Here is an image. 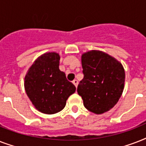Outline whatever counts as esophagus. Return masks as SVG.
Masks as SVG:
<instances>
[{
    "label": "esophagus",
    "instance_id": "esophagus-1",
    "mask_svg": "<svg viewBox=\"0 0 146 146\" xmlns=\"http://www.w3.org/2000/svg\"><path fill=\"white\" fill-rule=\"evenodd\" d=\"M73 83L74 85H75L76 87H77V86H78V80H74L73 81Z\"/></svg>",
    "mask_w": 146,
    "mask_h": 146
}]
</instances>
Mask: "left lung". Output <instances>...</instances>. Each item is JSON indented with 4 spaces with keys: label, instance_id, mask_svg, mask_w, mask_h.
<instances>
[{
    "label": "left lung",
    "instance_id": "left-lung-1",
    "mask_svg": "<svg viewBox=\"0 0 146 146\" xmlns=\"http://www.w3.org/2000/svg\"><path fill=\"white\" fill-rule=\"evenodd\" d=\"M83 79L77 92L85 108L100 114L111 109L120 99L124 88L122 64L108 54L91 50L82 55Z\"/></svg>",
    "mask_w": 146,
    "mask_h": 146
}]
</instances>
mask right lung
Wrapping results in <instances>:
<instances>
[{
	"label": "right lung",
	"mask_w": 146,
	"mask_h": 146,
	"mask_svg": "<svg viewBox=\"0 0 146 146\" xmlns=\"http://www.w3.org/2000/svg\"><path fill=\"white\" fill-rule=\"evenodd\" d=\"M60 56L49 52L40 56L31 66L25 77V90L35 108L47 114L64 109L76 86L60 70Z\"/></svg>",
	"instance_id": "obj_1"
}]
</instances>
